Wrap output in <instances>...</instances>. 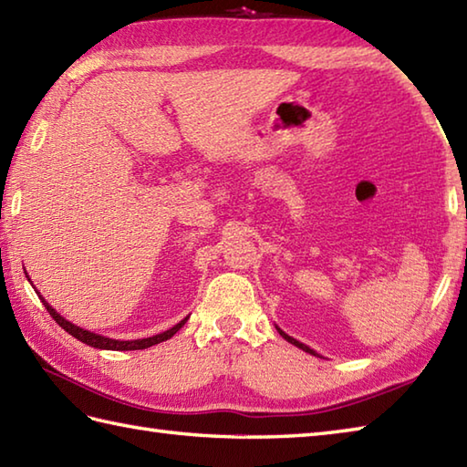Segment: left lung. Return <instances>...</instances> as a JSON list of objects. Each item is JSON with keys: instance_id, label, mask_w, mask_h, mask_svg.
Instances as JSON below:
<instances>
[{"instance_id": "8db88e82", "label": "left lung", "mask_w": 467, "mask_h": 467, "mask_svg": "<svg viewBox=\"0 0 467 467\" xmlns=\"http://www.w3.org/2000/svg\"><path fill=\"white\" fill-rule=\"evenodd\" d=\"M277 332L283 336V337H285V340L289 342V344H294V346H297V348H301V350H304V352H309V354H314V356H317L312 348H309V346H306V344H301V342H297L296 340V337H291V336H287L285 332H283V330H279V327H277Z\"/></svg>"}]
</instances>
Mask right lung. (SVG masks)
<instances>
[{
    "mask_svg": "<svg viewBox=\"0 0 467 467\" xmlns=\"http://www.w3.org/2000/svg\"><path fill=\"white\" fill-rule=\"evenodd\" d=\"M27 281H30V277H27ZM36 294H38V291H36ZM38 297L42 299L44 307L48 309V314L54 317V322H57L62 327V330H67L70 336H75L77 340L85 342L87 346H93V348H100V350H143V348H150V346H155V344H160V342L170 340V337L188 322V317H184L180 324L170 327V330L161 332V334H155L151 337H141V340H113V337H107V336H100V334H95V332H88V330H85V327H78V326H75L72 322H68V319H64L57 312V309H54L42 296H38Z\"/></svg>",
    "mask_w": 467,
    "mask_h": 467,
    "instance_id": "add662e5",
    "label": "right lung"
}]
</instances>
